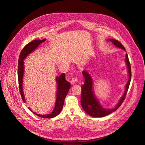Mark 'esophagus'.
I'll list each match as a JSON object with an SVG mask.
<instances>
[{"mask_svg": "<svg viewBox=\"0 0 145 145\" xmlns=\"http://www.w3.org/2000/svg\"><path fill=\"white\" fill-rule=\"evenodd\" d=\"M77 82H78V79H77V78H72V80H71V83L72 84H75V83H77Z\"/></svg>", "mask_w": 145, "mask_h": 145, "instance_id": "1", "label": "esophagus"}]
</instances>
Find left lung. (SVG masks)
Instances as JSON below:
<instances>
[{
    "mask_svg": "<svg viewBox=\"0 0 145 145\" xmlns=\"http://www.w3.org/2000/svg\"><path fill=\"white\" fill-rule=\"evenodd\" d=\"M108 41L111 42L113 44L119 48L122 49L125 51L124 46L118 40L114 39H109ZM125 62L127 63L128 71L129 74V80L125 86V90L124 95L119 100L118 103L112 109L104 108L99 103V101L97 99L93 90V80L89 73L84 70L82 73L85 79L84 84L82 86L81 105L84 111L90 116L97 118L104 117L107 115L116 111L123 102L128 92L131 80V67L127 53L125 55Z\"/></svg>",
    "mask_w": 145,
    "mask_h": 145,
    "instance_id": "8db88e82",
    "label": "left lung"
}]
</instances>
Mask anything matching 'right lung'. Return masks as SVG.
<instances>
[{
  "mask_svg": "<svg viewBox=\"0 0 145 145\" xmlns=\"http://www.w3.org/2000/svg\"><path fill=\"white\" fill-rule=\"evenodd\" d=\"M46 39L43 40H34L27 44H26L22 50H21L19 58H18V79L20 94L22 97L24 102H25V98L24 95V91L22 88V78L24 76V59L32 52L35 50L38 47V46L45 42ZM56 82L57 83V94H56V101L53 111L47 115H40L36 114L32 111L36 115L42 118H53L57 116L61 111L63 106L64 104L65 98L70 88V84L65 79V74L64 73L61 74L59 76H57Z\"/></svg>",
  "mask_w": 145,
  "mask_h": 145,
  "instance_id": "1",
  "label": "right lung"
}]
</instances>
